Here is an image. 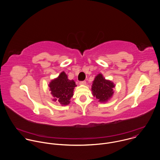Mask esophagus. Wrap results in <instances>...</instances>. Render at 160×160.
Segmentation results:
<instances>
[{
    "label": "esophagus",
    "mask_w": 160,
    "mask_h": 160,
    "mask_svg": "<svg viewBox=\"0 0 160 160\" xmlns=\"http://www.w3.org/2000/svg\"><path fill=\"white\" fill-rule=\"evenodd\" d=\"M86 84H87L86 81H82V82H80V85H85Z\"/></svg>",
    "instance_id": "34e87169"
}]
</instances>
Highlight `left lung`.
<instances>
[{
  "label": "left lung",
  "instance_id": "obj_1",
  "mask_svg": "<svg viewBox=\"0 0 160 160\" xmlns=\"http://www.w3.org/2000/svg\"><path fill=\"white\" fill-rule=\"evenodd\" d=\"M114 88L115 84L112 81L105 79L101 73H99L93 81L92 95L99 102H106L113 95Z\"/></svg>",
  "mask_w": 160,
  "mask_h": 160
}]
</instances>
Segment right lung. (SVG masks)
<instances>
[{
  "mask_svg": "<svg viewBox=\"0 0 160 160\" xmlns=\"http://www.w3.org/2000/svg\"><path fill=\"white\" fill-rule=\"evenodd\" d=\"M48 86L53 96L52 101L59 102L62 106L70 104V100L73 95V90L77 87L74 80H69L64 71L57 78L52 80Z\"/></svg>",
  "mask_w": 160,
  "mask_h": 160,
  "instance_id": "add662e5",
  "label": "right lung"
}]
</instances>
